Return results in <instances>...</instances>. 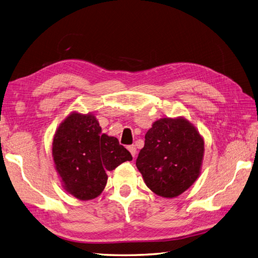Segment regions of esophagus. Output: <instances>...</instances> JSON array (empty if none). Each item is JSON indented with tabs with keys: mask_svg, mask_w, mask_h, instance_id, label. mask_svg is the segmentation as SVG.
Here are the masks:
<instances>
[{
	"mask_svg": "<svg viewBox=\"0 0 258 258\" xmlns=\"http://www.w3.org/2000/svg\"><path fill=\"white\" fill-rule=\"evenodd\" d=\"M127 149L130 150V153L132 154V156L135 157V155H136V153H137L135 145H130V146H127Z\"/></svg>",
	"mask_w": 258,
	"mask_h": 258,
	"instance_id": "34e87169",
	"label": "esophagus"
}]
</instances>
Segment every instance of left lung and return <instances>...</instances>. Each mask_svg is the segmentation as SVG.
Segmentation results:
<instances>
[{
  "label": "left lung",
  "instance_id": "left-lung-1",
  "mask_svg": "<svg viewBox=\"0 0 258 258\" xmlns=\"http://www.w3.org/2000/svg\"><path fill=\"white\" fill-rule=\"evenodd\" d=\"M204 141L184 118H160L146 135L136 167L146 185L157 195L179 196L200 175Z\"/></svg>",
  "mask_w": 258,
  "mask_h": 258
}]
</instances>
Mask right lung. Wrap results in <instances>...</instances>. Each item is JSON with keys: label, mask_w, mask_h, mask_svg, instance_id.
<instances>
[{"label": "right lung", "mask_w": 258, "mask_h": 258, "mask_svg": "<svg viewBox=\"0 0 258 258\" xmlns=\"http://www.w3.org/2000/svg\"><path fill=\"white\" fill-rule=\"evenodd\" d=\"M52 155L65 189L82 201L101 194L107 171L133 159L117 138L102 134L94 115L78 113L66 117L57 128Z\"/></svg>", "instance_id": "add662e5"}]
</instances>
